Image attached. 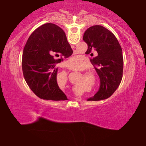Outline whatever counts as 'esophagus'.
Wrapping results in <instances>:
<instances>
[{
  "mask_svg": "<svg viewBox=\"0 0 146 146\" xmlns=\"http://www.w3.org/2000/svg\"><path fill=\"white\" fill-rule=\"evenodd\" d=\"M75 100H81L80 98H79V97H76V98H75Z\"/></svg>",
  "mask_w": 146,
  "mask_h": 146,
  "instance_id": "obj_1",
  "label": "esophagus"
}]
</instances>
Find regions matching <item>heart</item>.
<instances>
[{"label": "heart", "instance_id": "b5f03b06", "mask_svg": "<svg viewBox=\"0 0 146 146\" xmlns=\"http://www.w3.org/2000/svg\"><path fill=\"white\" fill-rule=\"evenodd\" d=\"M68 66H70L71 68H80V66L82 65V61H81V58L79 56H74L73 57H71L70 59H69L68 61ZM62 75L64 78L66 79L67 78V75H66V73L65 72H62ZM85 75L86 76H88V73H86ZM75 91V93H80V91L78 90H74Z\"/></svg>", "mask_w": 146, "mask_h": 146}]
</instances>
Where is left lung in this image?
<instances>
[{"instance_id":"8db88e82","label":"left lung","mask_w":146,"mask_h":146,"mask_svg":"<svg viewBox=\"0 0 146 146\" xmlns=\"http://www.w3.org/2000/svg\"><path fill=\"white\" fill-rule=\"evenodd\" d=\"M83 40L88 44L86 54L95 51L97 56L90 59L100 80L99 91L88 100L98 101L110 97L122 78L123 60L122 48L114 34L104 27L93 26L85 31Z\"/></svg>"}]
</instances>
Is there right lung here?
<instances>
[{"label": "right lung", "instance_id": "right-lung-1", "mask_svg": "<svg viewBox=\"0 0 146 146\" xmlns=\"http://www.w3.org/2000/svg\"><path fill=\"white\" fill-rule=\"evenodd\" d=\"M72 53L65 33L56 24H43L31 33L24 48L22 69L27 84L38 97L68 100L56 82V64Z\"/></svg>", "mask_w": 146, "mask_h": 146}]
</instances>
